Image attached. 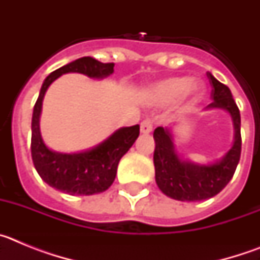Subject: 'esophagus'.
<instances>
[{
	"instance_id": "obj_1",
	"label": "esophagus",
	"mask_w": 260,
	"mask_h": 260,
	"mask_svg": "<svg viewBox=\"0 0 260 260\" xmlns=\"http://www.w3.org/2000/svg\"><path fill=\"white\" fill-rule=\"evenodd\" d=\"M152 132V122L150 119H146L141 123V133L142 134H150Z\"/></svg>"
}]
</instances>
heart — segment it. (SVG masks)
I'll return each instance as SVG.
<instances>
[{"label":"heart","mask_w":260,"mask_h":260,"mask_svg":"<svg viewBox=\"0 0 260 260\" xmlns=\"http://www.w3.org/2000/svg\"><path fill=\"white\" fill-rule=\"evenodd\" d=\"M201 92L202 86L198 80L187 77H171L147 87L143 99L150 105H165L174 100L185 104Z\"/></svg>","instance_id":"obj_1"}]
</instances>
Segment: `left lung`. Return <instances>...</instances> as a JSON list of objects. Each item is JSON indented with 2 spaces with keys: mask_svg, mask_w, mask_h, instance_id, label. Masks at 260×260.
I'll use <instances>...</instances> for the list:
<instances>
[{
  "mask_svg": "<svg viewBox=\"0 0 260 260\" xmlns=\"http://www.w3.org/2000/svg\"><path fill=\"white\" fill-rule=\"evenodd\" d=\"M213 102L204 110L221 109L231 116L234 128L233 144L220 158L208 162H195L186 157L176 144L174 126L157 127L155 139V180L167 197L181 202H198L219 194L232 180L241 156V116L231 89L220 83L211 73Z\"/></svg>",
  "mask_w": 260,
  "mask_h": 260,
  "instance_id": "left-lung-1",
  "label": "left lung"
}]
</instances>
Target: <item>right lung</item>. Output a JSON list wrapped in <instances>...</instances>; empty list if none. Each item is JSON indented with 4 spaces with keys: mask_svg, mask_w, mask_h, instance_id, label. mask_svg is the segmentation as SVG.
Masks as SVG:
<instances>
[{
    "mask_svg": "<svg viewBox=\"0 0 260 260\" xmlns=\"http://www.w3.org/2000/svg\"><path fill=\"white\" fill-rule=\"evenodd\" d=\"M114 63H103L93 57H82L57 69L45 78L32 113L31 155L36 172L45 183L70 195L100 194L110 187L123 155L139 137V125L119 127L107 139L79 152H58L45 144L40 132L43 100L50 84L61 75L79 73L102 80L114 73Z\"/></svg>",
    "mask_w": 260,
    "mask_h": 260,
    "instance_id": "add662e5",
    "label": "right lung"
}]
</instances>
